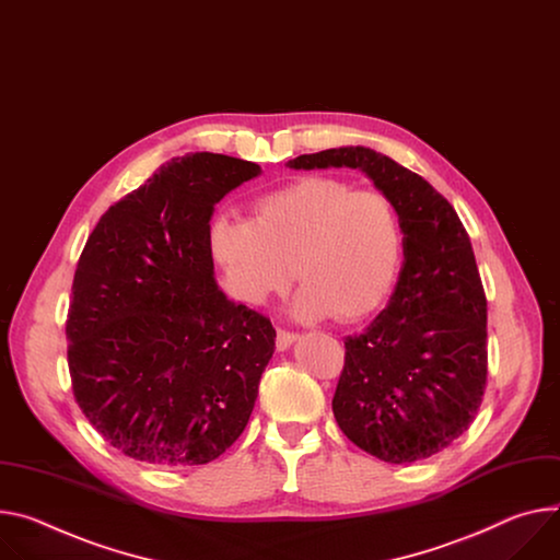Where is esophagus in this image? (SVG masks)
I'll list each match as a JSON object with an SVG mask.
<instances>
[{"label": "esophagus", "mask_w": 560, "mask_h": 560, "mask_svg": "<svg viewBox=\"0 0 560 560\" xmlns=\"http://www.w3.org/2000/svg\"><path fill=\"white\" fill-rule=\"evenodd\" d=\"M296 337H299L296 332L279 328V330H277V348H279V350H285V348H290V346H292V341H294Z\"/></svg>", "instance_id": "34e87169"}]
</instances>
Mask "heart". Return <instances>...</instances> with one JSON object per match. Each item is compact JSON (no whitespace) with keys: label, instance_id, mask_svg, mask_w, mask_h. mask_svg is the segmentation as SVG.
<instances>
[{"label":"heart","instance_id":"1","mask_svg":"<svg viewBox=\"0 0 560 560\" xmlns=\"http://www.w3.org/2000/svg\"><path fill=\"white\" fill-rule=\"evenodd\" d=\"M217 261L234 294L261 306L303 285L301 317L358 322L390 294L404 259V228L395 202L330 176H306L254 200L252 219L221 217L210 230Z\"/></svg>","mask_w":560,"mask_h":560}]
</instances>
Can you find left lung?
Masks as SVG:
<instances>
[{
  "instance_id": "left-lung-1",
  "label": "left lung",
  "mask_w": 560,
  "mask_h": 560,
  "mask_svg": "<svg viewBox=\"0 0 560 560\" xmlns=\"http://www.w3.org/2000/svg\"><path fill=\"white\" fill-rule=\"evenodd\" d=\"M288 167L362 170L395 202L399 279L373 324L343 341L332 413L380 460H424L469 429L487 384V296L469 234L422 176L369 147L303 154Z\"/></svg>"
}]
</instances>
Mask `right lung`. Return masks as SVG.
<instances>
[{"label": "right lung", "mask_w": 560, "mask_h": 560, "mask_svg": "<svg viewBox=\"0 0 560 560\" xmlns=\"http://www.w3.org/2000/svg\"><path fill=\"white\" fill-rule=\"evenodd\" d=\"M259 174L257 163L210 151L174 159L86 238L67 319L73 395L133 460L208 465L252 416L277 332L219 290L210 219Z\"/></svg>", "instance_id": "1"}]
</instances>
